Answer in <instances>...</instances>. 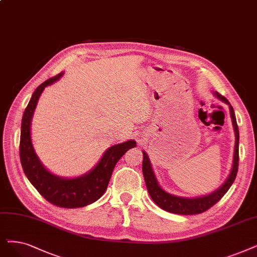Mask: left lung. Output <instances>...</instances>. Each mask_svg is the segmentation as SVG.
Wrapping results in <instances>:
<instances>
[{
	"mask_svg": "<svg viewBox=\"0 0 257 257\" xmlns=\"http://www.w3.org/2000/svg\"><path fill=\"white\" fill-rule=\"evenodd\" d=\"M214 94L219 100H221L222 102H224V103H227L229 105L233 127L235 132L234 157H233V164H232L230 175L219 189L207 195V196L197 197V198L178 197V196H175V195H171L167 193L166 191H163L160 188L155 175H154L150 159L147 155V153L143 151L142 152L143 153L142 172H143V177H145L149 194L152 197V199L154 200V202H155L159 208H161L164 211H168L174 214H180V215H194V214H200L202 212H206L211 207H213L215 203L218 202L223 195L228 192V190L230 189V187L232 186V183L236 178V175H237L238 159H239V152H238L239 132H238L237 122H236L234 109L227 98H224L222 95L217 93V91Z\"/></svg>",
	"mask_w": 257,
	"mask_h": 257,
	"instance_id": "left-lung-1",
	"label": "left lung"
}]
</instances>
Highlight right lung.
I'll return each mask as SVG.
<instances>
[{
	"label": "right lung",
	"instance_id": "1",
	"mask_svg": "<svg viewBox=\"0 0 257 257\" xmlns=\"http://www.w3.org/2000/svg\"><path fill=\"white\" fill-rule=\"evenodd\" d=\"M62 75L63 73H60L43 82L30 98L22 118L20 159L26 177L47 201L60 208L73 209L93 203L104 194L116 163L125 152L136 147V142L128 140L108 148L93 170L77 178H62L47 171L34 150L30 124L40 95L47 85L53 84Z\"/></svg>",
	"mask_w": 257,
	"mask_h": 257
}]
</instances>
